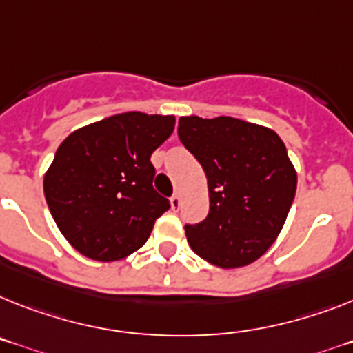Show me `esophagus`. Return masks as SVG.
<instances>
[{
	"instance_id": "obj_1",
	"label": "esophagus",
	"mask_w": 353,
	"mask_h": 353,
	"mask_svg": "<svg viewBox=\"0 0 353 353\" xmlns=\"http://www.w3.org/2000/svg\"><path fill=\"white\" fill-rule=\"evenodd\" d=\"M170 206H172V210H179V206H181V197H179V194L172 195Z\"/></svg>"
}]
</instances>
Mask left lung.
Returning <instances> with one entry per match:
<instances>
[{"label": "left lung", "instance_id": "1", "mask_svg": "<svg viewBox=\"0 0 353 353\" xmlns=\"http://www.w3.org/2000/svg\"><path fill=\"white\" fill-rule=\"evenodd\" d=\"M177 134L208 179V217L185 226L190 248L222 269L259 260L282 232L296 194L280 136L232 117H181Z\"/></svg>", "mask_w": 353, "mask_h": 353}]
</instances>
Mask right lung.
<instances>
[{
  "instance_id": "1",
  "label": "right lung",
  "mask_w": 353,
  "mask_h": 353,
  "mask_svg": "<svg viewBox=\"0 0 353 353\" xmlns=\"http://www.w3.org/2000/svg\"><path fill=\"white\" fill-rule=\"evenodd\" d=\"M176 118L131 111L71 132L44 174V197L68 242L88 259L121 260L140 250L170 208L154 190L150 154Z\"/></svg>"
}]
</instances>
